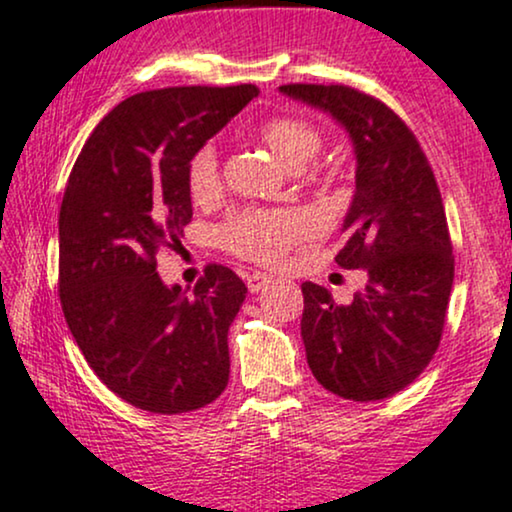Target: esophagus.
<instances>
[{
	"label": "esophagus",
	"instance_id": "obj_1",
	"mask_svg": "<svg viewBox=\"0 0 512 512\" xmlns=\"http://www.w3.org/2000/svg\"><path fill=\"white\" fill-rule=\"evenodd\" d=\"M270 282V275L266 273H258V270H254V273L246 275V285H249V292H261L263 287H266Z\"/></svg>",
	"mask_w": 512,
	"mask_h": 512
}]
</instances>
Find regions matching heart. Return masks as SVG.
<instances>
[{
  "mask_svg": "<svg viewBox=\"0 0 512 512\" xmlns=\"http://www.w3.org/2000/svg\"><path fill=\"white\" fill-rule=\"evenodd\" d=\"M258 138L273 150L285 165L294 167L311 179L321 177V170L314 165L323 146L321 129L302 117V114H275L258 124ZM186 186L189 196L196 203H213L222 194V165L220 153L213 143H206L196 150L186 165ZM309 232V222L302 213L290 208H256L246 206L220 225V244L234 256L244 261L273 266L290 254Z\"/></svg>",
  "mask_w": 512,
  "mask_h": 512,
  "instance_id": "1",
  "label": "heart"
}]
</instances>
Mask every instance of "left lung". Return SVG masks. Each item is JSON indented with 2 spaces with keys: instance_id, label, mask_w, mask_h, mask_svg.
<instances>
[{
  "instance_id": "8db88e82",
  "label": "left lung",
  "mask_w": 512,
  "mask_h": 512,
  "mask_svg": "<svg viewBox=\"0 0 512 512\" xmlns=\"http://www.w3.org/2000/svg\"><path fill=\"white\" fill-rule=\"evenodd\" d=\"M280 90L323 107L350 131L357 191L335 263L369 273L352 304L304 282L306 362L340 398H390L434 359L453 290V242L434 170L410 126L374 95L342 83H287Z\"/></svg>"
}]
</instances>
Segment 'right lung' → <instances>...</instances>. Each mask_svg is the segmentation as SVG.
I'll return each mask as SVG.
<instances>
[{
  "label": "right lung",
  "instance_id": "1",
  "mask_svg": "<svg viewBox=\"0 0 512 512\" xmlns=\"http://www.w3.org/2000/svg\"><path fill=\"white\" fill-rule=\"evenodd\" d=\"M256 95L251 83L136 93L95 126L71 167L59 302L95 376L138 410H198L230 378L227 330L246 299L242 278L208 263L184 297L155 268L194 215L189 158Z\"/></svg>",
  "mask_w": 512,
  "mask_h": 512
}]
</instances>
